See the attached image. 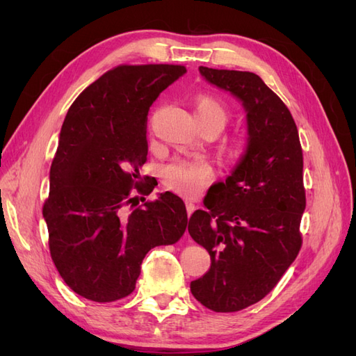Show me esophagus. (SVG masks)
I'll use <instances>...</instances> for the list:
<instances>
[{"instance_id":"esophagus-1","label":"esophagus","mask_w":356,"mask_h":356,"mask_svg":"<svg viewBox=\"0 0 356 356\" xmlns=\"http://www.w3.org/2000/svg\"><path fill=\"white\" fill-rule=\"evenodd\" d=\"M186 208H187V213H188V217L190 215L195 212V209H196V207H195V203H193L191 200H186Z\"/></svg>"}]
</instances>
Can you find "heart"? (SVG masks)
<instances>
[{
    "instance_id": "1",
    "label": "heart",
    "mask_w": 356,
    "mask_h": 356,
    "mask_svg": "<svg viewBox=\"0 0 356 356\" xmlns=\"http://www.w3.org/2000/svg\"><path fill=\"white\" fill-rule=\"evenodd\" d=\"M196 117L200 126H211L221 132L230 118V110L224 101L209 93H200L195 98ZM243 154V144L239 139H233L224 147V156L230 161L239 160ZM165 186L181 196L193 197L208 184L212 178V170L207 161L193 159H177L170 161L161 170Z\"/></svg>"
}]
</instances>
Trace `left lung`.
Masks as SVG:
<instances>
[{"label": "left lung", "mask_w": 356, "mask_h": 356, "mask_svg": "<svg viewBox=\"0 0 356 356\" xmlns=\"http://www.w3.org/2000/svg\"><path fill=\"white\" fill-rule=\"evenodd\" d=\"M199 71L242 102L248 144L232 174L215 186L218 199L190 217V236L211 255V268L190 289L204 307L238 312L270 293L298 255L303 152L293 115L257 74Z\"/></svg>", "instance_id": "left-lung-1"}]
</instances>
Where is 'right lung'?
Masks as SVG:
<instances>
[{
  "label": "right lung",
  "instance_id": "right-lung-1",
  "mask_svg": "<svg viewBox=\"0 0 356 356\" xmlns=\"http://www.w3.org/2000/svg\"><path fill=\"white\" fill-rule=\"evenodd\" d=\"M186 72L166 63L118 65L86 88L63 120L42 217L53 263L84 298L111 303L131 294L147 252L187 229L186 204L170 191L124 209L135 207L136 191L154 188L139 181L149 106Z\"/></svg>",
  "mask_w": 356,
  "mask_h": 356
}]
</instances>
